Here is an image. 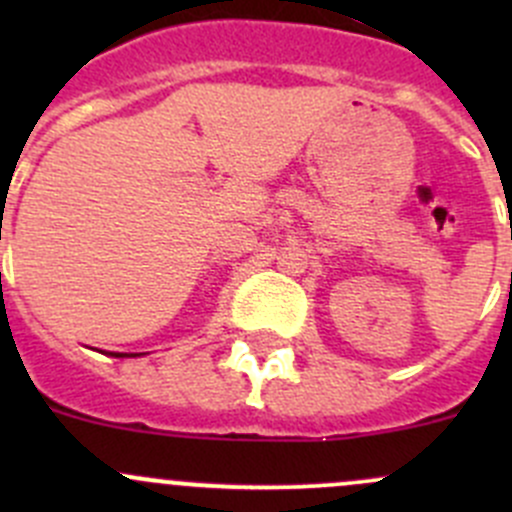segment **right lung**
Returning <instances> with one entry per match:
<instances>
[{
	"instance_id": "obj_1",
	"label": "right lung",
	"mask_w": 512,
	"mask_h": 512,
	"mask_svg": "<svg viewBox=\"0 0 512 512\" xmlns=\"http://www.w3.org/2000/svg\"><path fill=\"white\" fill-rule=\"evenodd\" d=\"M111 356H128V354H111ZM131 356H136V354H131Z\"/></svg>"
}]
</instances>
